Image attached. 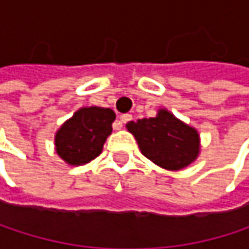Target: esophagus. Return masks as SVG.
Here are the masks:
<instances>
[{
  "label": "esophagus",
  "instance_id": "esophagus-1",
  "mask_svg": "<svg viewBox=\"0 0 249 249\" xmlns=\"http://www.w3.org/2000/svg\"><path fill=\"white\" fill-rule=\"evenodd\" d=\"M131 120H132V117H131L129 114H124V115L120 117V123H121V124H126V123H129Z\"/></svg>",
  "mask_w": 249,
  "mask_h": 249
}]
</instances>
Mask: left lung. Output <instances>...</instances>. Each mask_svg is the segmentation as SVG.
Masks as SVG:
<instances>
[{"label": "left lung", "mask_w": 249, "mask_h": 249, "mask_svg": "<svg viewBox=\"0 0 249 249\" xmlns=\"http://www.w3.org/2000/svg\"><path fill=\"white\" fill-rule=\"evenodd\" d=\"M126 128L135 137L141 153L163 169L180 170L197 157V131L166 109H160L154 118L129 121Z\"/></svg>", "instance_id": "1"}]
</instances>
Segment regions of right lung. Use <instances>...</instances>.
I'll list each match as a JSON object with an SVG mask.
<instances>
[{
  "mask_svg": "<svg viewBox=\"0 0 249 249\" xmlns=\"http://www.w3.org/2000/svg\"><path fill=\"white\" fill-rule=\"evenodd\" d=\"M115 112L109 108H82L56 134V151L69 164L80 166L98 157L112 132Z\"/></svg>",
  "mask_w": 249,
  "mask_h": 249,
  "instance_id": "1",
  "label": "right lung"
}]
</instances>
